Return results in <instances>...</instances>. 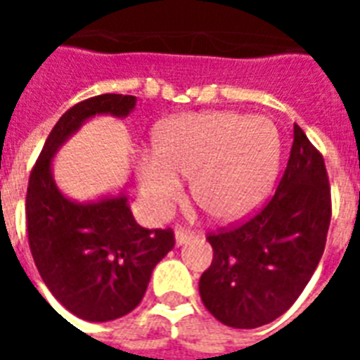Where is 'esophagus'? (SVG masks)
Segmentation results:
<instances>
[{"instance_id":"obj_1","label":"esophagus","mask_w":360,"mask_h":360,"mask_svg":"<svg viewBox=\"0 0 360 360\" xmlns=\"http://www.w3.org/2000/svg\"><path fill=\"white\" fill-rule=\"evenodd\" d=\"M196 239V233L191 230H185V228H177L175 230V243L177 245H185V243H188V240Z\"/></svg>"}]
</instances>
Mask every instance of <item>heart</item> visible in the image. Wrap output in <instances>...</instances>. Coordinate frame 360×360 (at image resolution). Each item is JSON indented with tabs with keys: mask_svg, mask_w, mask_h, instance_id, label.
Listing matches in <instances>:
<instances>
[{
	"mask_svg": "<svg viewBox=\"0 0 360 360\" xmlns=\"http://www.w3.org/2000/svg\"><path fill=\"white\" fill-rule=\"evenodd\" d=\"M280 140L273 121L237 112H203L158 127L155 153L138 166L141 194L155 214L179 202L192 175V196L222 220L245 217L259 205L274 179Z\"/></svg>",
	"mask_w": 360,
	"mask_h": 360,
	"instance_id": "heart-1",
	"label": "heart"
}]
</instances>
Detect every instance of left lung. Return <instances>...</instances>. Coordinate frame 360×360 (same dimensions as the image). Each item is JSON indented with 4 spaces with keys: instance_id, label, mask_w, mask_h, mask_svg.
I'll use <instances>...</instances> for the list:
<instances>
[{
    "instance_id": "obj_1",
    "label": "left lung",
    "mask_w": 360,
    "mask_h": 360,
    "mask_svg": "<svg viewBox=\"0 0 360 360\" xmlns=\"http://www.w3.org/2000/svg\"><path fill=\"white\" fill-rule=\"evenodd\" d=\"M330 214L323 157L295 124L288 166L269 202L245 222L207 233L213 262L200 278L205 308L233 329L280 318L323 256Z\"/></svg>"
}]
</instances>
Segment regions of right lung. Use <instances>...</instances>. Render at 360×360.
<instances>
[{
	"instance_id": "1",
	"label": "right lung",
	"mask_w": 360,
	"mask_h": 360,
	"mask_svg": "<svg viewBox=\"0 0 360 360\" xmlns=\"http://www.w3.org/2000/svg\"><path fill=\"white\" fill-rule=\"evenodd\" d=\"M136 97L104 93L67 110L48 134L31 169L25 220L41 278L69 312L87 321H112L146 295L155 265L175 246L174 230H146L124 194L97 203L70 202L52 179V157L82 123L97 114L123 117Z\"/></svg>"
}]
</instances>
